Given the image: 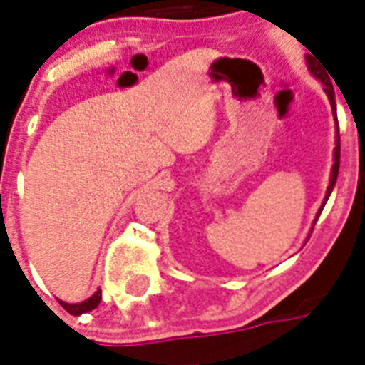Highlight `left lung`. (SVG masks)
I'll return each mask as SVG.
<instances>
[{
  "mask_svg": "<svg viewBox=\"0 0 365 365\" xmlns=\"http://www.w3.org/2000/svg\"><path fill=\"white\" fill-rule=\"evenodd\" d=\"M307 64H309V71H311L312 76L317 77V79H320V81L326 85V94H328L329 102H331V110L335 111V93H334V85H331V81H329V76L326 73V70H324L322 66H318L317 62H314V58L312 56H307ZM334 168H331V178H329V185H328V193H326V199H324V205H326V200H328V197L331 195V191H334L335 187V182H337V174H339V159H341V138H339V128H337V134H335V151H334ZM322 205V208H324ZM322 208H320V212H322ZM320 212H318V216H320ZM317 216V220H318Z\"/></svg>",
  "mask_w": 365,
  "mask_h": 365,
  "instance_id": "8db88e82",
  "label": "left lung"
}]
</instances>
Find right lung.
Instances as JSON below:
<instances>
[{
  "label": "right lung",
  "instance_id": "obj_1",
  "mask_svg": "<svg viewBox=\"0 0 365 365\" xmlns=\"http://www.w3.org/2000/svg\"><path fill=\"white\" fill-rule=\"evenodd\" d=\"M100 299H102V292L98 289L93 297H88V299L81 301V303H66V301H60V305L64 307L66 311L70 312V314H73V317H79V314H83V312H88V311H93V309H96Z\"/></svg>",
  "mask_w": 365,
  "mask_h": 365
}]
</instances>
